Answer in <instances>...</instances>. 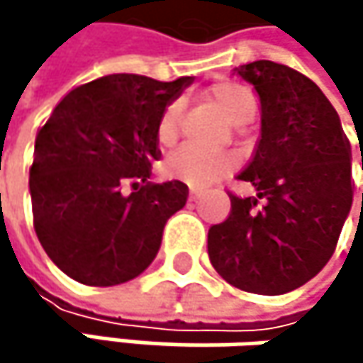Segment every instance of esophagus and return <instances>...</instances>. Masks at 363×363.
Here are the masks:
<instances>
[{
  "label": "esophagus",
  "mask_w": 363,
  "mask_h": 363,
  "mask_svg": "<svg viewBox=\"0 0 363 363\" xmlns=\"http://www.w3.org/2000/svg\"><path fill=\"white\" fill-rule=\"evenodd\" d=\"M197 199H199V195H197L195 191H191V193H189V203H197Z\"/></svg>",
  "instance_id": "34e87169"
}]
</instances>
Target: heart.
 <instances>
[{
  "mask_svg": "<svg viewBox=\"0 0 363 363\" xmlns=\"http://www.w3.org/2000/svg\"><path fill=\"white\" fill-rule=\"evenodd\" d=\"M203 99L225 121H229L235 128H244L254 119L256 101H254L252 92L235 82L214 84L206 92ZM181 123L182 117L179 105L166 107L155 128V140L162 151H170L177 147L181 138ZM231 168H233V162L227 157H203V155L182 151L166 164V174L174 181L184 182L191 189L203 191V189L214 186L223 177H227Z\"/></svg>",
  "mask_w": 363,
  "mask_h": 363,
  "instance_id": "1",
  "label": "heart"
}]
</instances>
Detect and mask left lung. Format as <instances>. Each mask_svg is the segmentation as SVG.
<instances>
[{"mask_svg": "<svg viewBox=\"0 0 363 363\" xmlns=\"http://www.w3.org/2000/svg\"><path fill=\"white\" fill-rule=\"evenodd\" d=\"M235 73L260 99V138L238 174L256 193L229 195V216L208 231V256L231 286L275 296L307 284L334 254L353 201L351 145L303 73L273 60Z\"/></svg>", "mask_w": 363, "mask_h": 363, "instance_id": "1", "label": "left lung"}]
</instances>
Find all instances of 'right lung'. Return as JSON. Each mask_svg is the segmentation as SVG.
Instances as JSON below:
<instances>
[{
	"mask_svg": "<svg viewBox=\"0 0 363 363\" xmlns=\"http://www.w3.org/2000/svg\"><path fill=\"white\" fill-rule=\"evenodd\" d=\"M189 84L107 75L73 88L39 128L29 172L33 227L52 262L75 281L125 284L157 256L189 189L149 182L162 157L155 128Z\"/></svg>",
	"mask_w": 363,
	"mask_h": 363,
	"instance_id": "obj_1",
	"label": "right lung"
}]
</instances>
